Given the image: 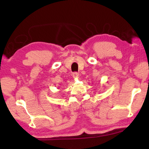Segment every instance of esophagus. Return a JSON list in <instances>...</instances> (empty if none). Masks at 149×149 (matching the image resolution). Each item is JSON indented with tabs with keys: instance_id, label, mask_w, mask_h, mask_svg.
Segmentation results:
<instances>
[{
	"instance_id": "obj_1",
	"label": "esophagus",
	"mask_w": 149,
	"mask_h": 149,
	"mask_svg": "<svg viewBox=\"0 0 149 149\" xmlns=\"http://www.w3.org/2000/svg\"><path fill=\"white\" fill-rule=\"evenodd\" d=\"M79 74L77 72H74V73H73V77H74V78H77V77H79Z\"/></svg>"
}]
</instances>
